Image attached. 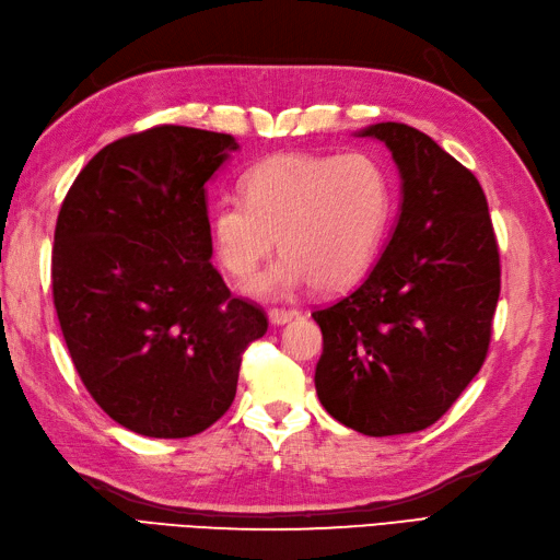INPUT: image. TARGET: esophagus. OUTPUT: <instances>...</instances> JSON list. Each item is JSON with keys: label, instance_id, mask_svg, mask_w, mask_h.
<instances>
[{"label": "esophagus", "instance_id": "1", "mask_svg": "<svg viewBox=\"0 0 560 560\" xmlns=\"http://www.w3.org/2000/svg\"><path fill=\"white\" fill-rule=\"evenodd\" d=\"M296 316H300V312H294V308H272L268 314L272 326H284V323H290Z\"/></svg>", "mask_w": 560, "mask_h": 560}]
</instances>
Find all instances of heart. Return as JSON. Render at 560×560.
<instances>
[{
	"label": "heart",
	"mask_w": 560,
	"mask_h": 560,
	"mask_svg": "<svg viewBox=\"0 0 560 560\" xmlns=\"http://www.w3.org/2000/svg\"><path fill=\"white\" fill-rule=\"evenodd\" d=\"M242 198L210 213L222 268L256 276L278 237L282 256L246 290L276 300L314 284L335 292L374 260L393 210V184L374 155L278 153L242 177Z\"/></svg>",
	"instance_id": "heart-1"
}]
</instances>
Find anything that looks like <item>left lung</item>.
I'll return each instance as SVG.
<instances>
[{
  "label": "left lung",
  "mask_w": 560,
  "mask_h": 560,
  "mask_svg": "<svg viewBox=\"0 0 560 560\" xmlns=\"http://www.w3.org/2000/svg\"><path fill=\"white\" fill-rule=\"evenodd\" d=\"M388 148L402 179L390 242L342 300L314 312L316 393L364 436L439 421L479 374L501 292V260L477 177L415 127L357 131Z\"/></svg>",
  "instance_id": "8db88e82"
}]
</instances>
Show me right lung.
Instances as JSON below:
<instances>
[{
	"mask_svg": "<svg viewBox=\"0 0 560 560\" xmlns=\"http://www.w3.org/2000/svg\"><path fill=\"white\" fill-rule=\"evenodd\" d=\"M240 143L155 127L105 145L61 203L52 296L85 388L133 433L186 439L228 412L268 318L210 264L206 184Z\"/></svg>",
	"mask_w": 560,
	"mask_h": 560,
	"instance_id": "add662e5",
	"label": "right lung"
}]
</instances>
